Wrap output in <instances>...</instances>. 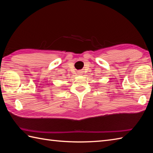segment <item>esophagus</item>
Segmentation results:
<instances>
[{
	"label": "esophagus",
	"mask_w": 153,
	"mask_h": 153,
	"mask_svg": "<svg viewBox=\"0 0 153 153\" xmlns=\"http://www.w3.org/2000/svg\"><path fill=\"white\" fill-rule=\"evenodd\" d=\"M79 74H82V71H81V72H79Z\"/></svg>",
	"instance_id": "1"
}]
</instances>
